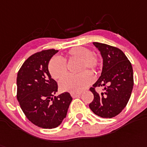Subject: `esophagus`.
<instances>
[{"mask_svg":"<svg viewBox=\"0 0 147 147\" xmlns=\"http://www.w3.org/2000/svg\"><path fill=\"white\" fill-rule=\"evenodd\" d=\"M81 95V92H71V96L72 98H77Z\"/></svg>","mask_w":147,"mask_h":147,"instance_id":"34e87169","label":"esophagus"}]
</instances>
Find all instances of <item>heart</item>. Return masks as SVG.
<instances>
[{"label":"heart","instance_id":"heart-1","mask_svg":"<svg viewBox=\"0 0 147 147\" xmlns=\"http://www.w3.org/2000/svg\"><path fill=\"white\" fill-rule=\"evenodd\" d=\"M66 59L69 60H78V71L82 72L78 75H68L63 78L59 82L60 89L62 91L71 92H81L93 81V77L91 72L84 70L88 69L92 72H96L100 67V57L87 47H73L68 51L64 59L55 57L49 60L48 69L54 79H60L66 74Z\"/></svg>","mask_w":147,"mask_h":147}]
</instances>
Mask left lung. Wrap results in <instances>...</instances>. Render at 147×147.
Segmentation results:
<instances>
[{"instance_id": "obj_1", "label": "left lung", "mask_w": 147, "mask_h": 147, "mask_svg": "<svg viewBox=\"0 0 147 147\" xmlns=\"http://www.w3.org/2000/svg\"><path fill=\"white\" fill-rule=\"evenodd\" d=\"M100 51L103 58L102 75L90 88L94 98L89 107L95 114L103 118H112L124 109L130 98L134 78L130 61L117 47L100 42H93ZM105 86L98 94L95 88Z\"/></svg>"}]
</instances>
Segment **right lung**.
<instances>
[{
    "label": "right lung",
    "mask_w": 147,
    "mask_h": 147,
    "mask_svg": "<svg viewBox=\"0 0 147 147\" xmlns=\"http://www.w3.org/2000/svg\"><path fill=\"white\" fill-rule=\"evenodd\" d=\"M58 50L47 49L29 57L17 75V99L26 117L42 129H55L66 117L72 98L65 92L58 96L57 83L51 78L48 64Z\"/></svg>",
    "instance_id": "1"
}]
</instances>
